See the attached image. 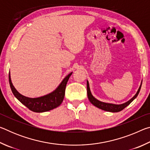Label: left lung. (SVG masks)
I'll return each mask as SVG.
<instances>
[{
  "label": "left lung",
  "mask_w": 150,
  "mask_h": 150,
  "mask_svg": "<svg viewBox=\"0 0 150 150\" xmlns=\"http://www.w3.org/2000/svg\"><path fill=\"white\" fill-rule=\"evenodd\" d=\"M142 81L141 82V85L139 86V87L138 88V91H137L136 94L131 98V99H130L128 101H127V102L124 103L123 104H120V105H116V104H112V103H104V102H102V101L97 100L96 98L94 97L92 95V93L91 92L89 83H88V81H87V89L88 98L90 102L92 103L94 106H95L96 107L101 109V110L108 111V112H118L122 110L124 108H126L127 106L130 105V104L137 97V96L138 95V94L139 93V91H140V88L142 87Z\"/></svg>",
  "instance_id": "8db88e82"
}]
</instances>
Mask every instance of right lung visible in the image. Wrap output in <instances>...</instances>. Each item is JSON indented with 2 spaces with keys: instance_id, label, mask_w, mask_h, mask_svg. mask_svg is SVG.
Wrapping results in <instances>:
<instances>
[{
  "instance_id": "add662e5",
  "label": "right lung",
  "mask_w": 150,
  "mask_h": 150,
  "mask_svg": "<svg viewBox=\"0 0 150 150\" xmlns=\"http://www.w3.org/2000/svg\"><path fill=\"white\" fill-rule=\"evenodd\" d=\"M72 73L73 72L70 73L69 75L66 76L56 88V89H55L53 92L38 98L27 97L18 92L14 85H12L10 73L8 77L9 83L12 93L20 103L26 106L30 110L35 112H44L57 108L62 104L65 96L66 85Z\"/></svg>"
}]
</instances>
